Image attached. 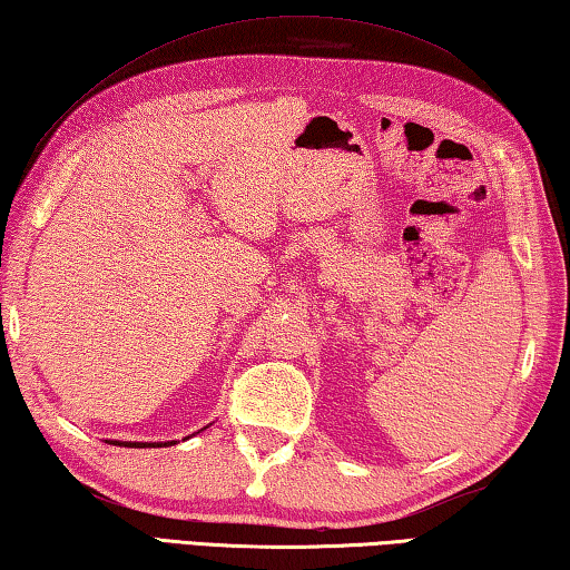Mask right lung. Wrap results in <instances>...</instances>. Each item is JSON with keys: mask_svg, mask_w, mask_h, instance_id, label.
<instances>
[{"mask_svg": "<svg viewBox=\"0 0 570 570\" xmlns=\"http://www.w3.org/2000/svg\"><path fill=\"white\" fill-rule=\"evenodd\" d=\"M114 443V446H127V449H161V446H171L174 441H159V443H139V441H107Z\"/></svg>", "mask_w": 570, "mask_h": 570, "instance_id": "add662e5", "label": "right lung"}]
</instances>
